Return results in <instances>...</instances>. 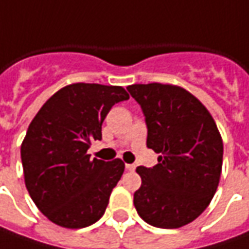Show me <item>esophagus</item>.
<instances>
[{
  "mask_svg": "<svg viewBox=\"0 0 249 249\" xmlns=\"http://www.w3.org/2000/svg\"><path fill=\"white\" fill-rule=\"evenodd\" d=\"M125 168H126L128 171H135L136 165H135V164H126V165H125Z\"/></svg>",
  "mask_w": 249,
  "mask_h": 249,
  "instance_id": "esophagus-1",
  "label": "esophagus"
}]
</instances>
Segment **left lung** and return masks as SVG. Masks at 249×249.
<instances>
[{"mask_svg": "<svg viewBox=\"0 0 249 249\" xmlns=\"http://www.w3.org/2000/svg\"><path fill=\"white\" fill-rule=\"evenodd\" d=\"M128 92L146 117L147 147L159 164L138 167L142 186L133 204L146 223L178 229L210 205L222 172L223 142L207 107L189 90L169 84H133Z\"/></svg>", "mask_w": 249, "mask_h": 249, "instance_id": "1", "label": "left lung"}]
</instances>
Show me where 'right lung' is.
<instances>
[{
  "instance_id": "add662e5",
  "label": "right lung",
  "mask_w": 249,
  "mask_h": 249,
  "mask_svg": "<svg viewBox=\"0 0 249 249\" xmlns=\"http://www.w3.org/2000/svg\"><path fill=\"white\" fill-rule=\"evenodd\" d=\"M123 87L77 82L59 89L29 125L20 147L24 183L31 200L51 222L66 229L93 225L124 172L120 159H90L92 141L118 102Z\"/></svg>"
}]
</instances>
